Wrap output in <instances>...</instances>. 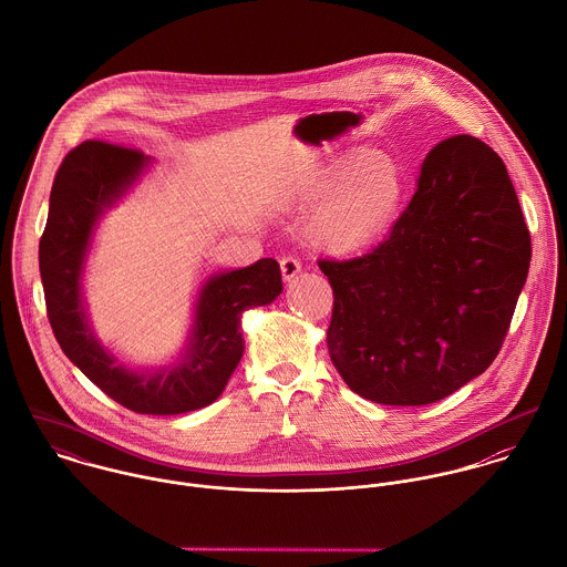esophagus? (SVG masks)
I'll list each match as a JSON object with an SVG mask.
<instances>
[{
    "mask_svg": "<svg viewBox=\"0 0 567 567\" xmlns=\"http://www.w3.org/2000/svg\"><path fill=\"white\" fill-rule=\"evenodd\" d=\"M279 266H281V275H284V281H290L295 279L299 272H301V261L292 255H286L279 259Z\"/></svg>",
    "mask_w": 567,
    "mask_h": 567,
    "instance_id": "obj_1",
    "label": "esophagus"
}]
</instances>
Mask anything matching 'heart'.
Here are the masks:
<instances>
[{"instance_id": "b5f03b06", "label": "heart", "mask_w": 567, "mask_h": 567, "mask_svg": "<svg viewBox=\"0 0 567 567\" xmlns=\"http://www.w3.org/2000/svg\"><path fill=\"white\" fill-rule=\"evenodd\" d=\"M358 166L363 169L347 182ZM306 196L321 203L308 223L312 243L329 252H353L380 238L395 220L404 200V178L395 163L375 153H358L347 167L321 176Z\"/></svg>"}]
</instances>
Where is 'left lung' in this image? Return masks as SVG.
<instances>
[{"label": "left lung", "instance_id": "1", "mask_svg": "<svg viewBox=\"0 0 567 567\" xmlns=\"http://www.w3.org/2000/svg\"><path fill=\"white\" fill-rule=\"evenodd\" d=\"M528 266L530 231L497 153L472 135L436 144L384 243L319 259L333 367L375 404L452 395L499 353Z\"/></svg>", "mask_w": 567, "mask_h": 567}]
</instances>
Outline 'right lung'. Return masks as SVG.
<instances>
[{
  "mask_svg": "<svg viewBox=\"0 0 567 567\" xmlns=\"http://www.w3.org/2000/svg\"><path fill=\"white\" fill-rule=\"evenodd\" d=\"M137 148L102 140L82 142L65 155L50 194L48 225L39 243L45 310L65 355L111 400L140 414H181L218 400L243 358L240 315L281 292L272 257L207 281L185 360L157 373L126 371L93 338L81 301L82 259L91 229L144 169Z\"/></svg>",
  "mask_w": 567,
  "mask_h": 567,
  "instance_id": "add662e5",
  "label": "right lung"
}]
</instances>
